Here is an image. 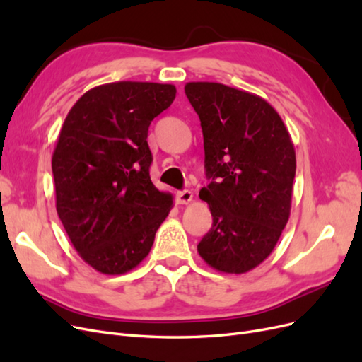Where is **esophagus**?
I'll return each instance as SVG.
<instances>
[{"label":"esophagus","instance_id":"obj_1","mask_svg":"<svg viewBox=\"0 0 362 362\" xmlns=\"http://www.w3.org/2000/svg\"><path fill=\"white\" fill-rule=\"evenodd\" d=\"M193 199V193L190 190H181L177 193L178 204H189Z\"/></svg>","mask_w":362,"mask_h":362}]
</instances>
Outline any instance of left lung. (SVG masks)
<instances>
[{
  "mask_svg": "<svg viewBox=\"0 0 362 362\" xmlns=\"http://www.w3.org/2000/svg\"><path fill=\"white\" fill-rule=\"evenodd\" d=\"M184 90L201 120L210 180L199 198L213 225L198 252L218 272L246 273L270 255L288 222L294 146L262 98L218 83H189Z\"/></svg>",
  "mask_w": 362,
  "mask_h": 362,
  "instance_id": "obj_1",
  "label": "left lung"
}]
</instances>
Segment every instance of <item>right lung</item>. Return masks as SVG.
I'll return each mask as SVG.
<instances>
[{
  "mask_svg": "<svg viewBox=\"0 0 362 362\" xmlns=\"http://www.w3.org/2000/svg\"><path fill=\"white\" fill-rule=\"evenodd\" d=\"M172 84L119 81L71 108L52 154L56 206L80 257L104 275L144 259L172 196L152 184L148 129L173 103Z\"/></svg>",
  "mask_w": 362,
  "mask_h": 362,
  "instance_id": "1",
  "label": "right lung"
}]
</instances>
